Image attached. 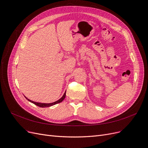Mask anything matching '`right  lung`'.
I'll use <instances>...</instances> for the list:
<instances>
[{
    "label": "right lung",
    "instance_id": "right-lung-1",
    "mask_svg": "<svg viewBox=\"0 0 148 148\" xmlns=\"http://www.w3.org/2000/svg\"><path fill=\"white\" fill-rule=\"evenodd\" d=\"M65 97H66V92H64V95H63V97H62V98H61L60 99H59L58 100H57V101H55V102H54V103H37V102H35V101H32V100H30L27 99L26 97H25V98L27 99L29 101H30V102L34 103V105H37V106H39V107L45 108V107H49V106H53V105H56V104H57V103H60V102H62V101L65 99Z\"/></svg>",
    "mask_w": 148,
    "mask_h": 148
}]
</instances>
